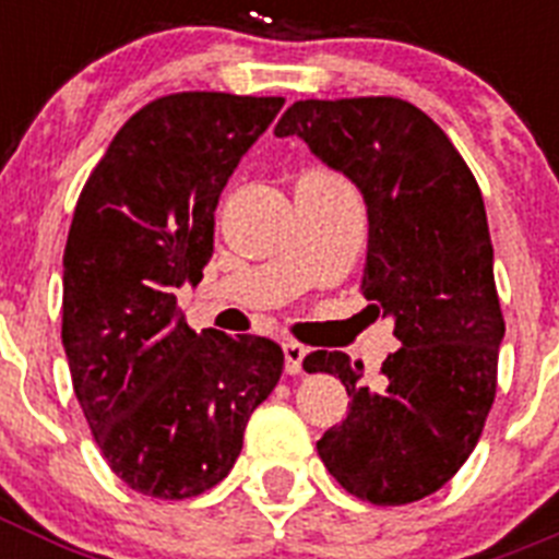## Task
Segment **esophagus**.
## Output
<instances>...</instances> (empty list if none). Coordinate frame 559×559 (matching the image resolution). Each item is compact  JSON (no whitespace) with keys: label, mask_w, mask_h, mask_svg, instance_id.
Here are the masks:
<instances>
[{"label":"esophagus","mask_w":559,"mask_h":559,"mask_svg":"<svg viewBox=\"0 0 559 559\" xmlns=\"http://www.w3.org/2000/svg\"><path fill=\"white\" fill-rule=\"evenodd\" d=\"M283 353H285V372L288 374H299L302 372V360L308 355V349L302 344H296V341H288L283 344Z\"/></svg>","instance_id":"obj_1"}]
</instances>
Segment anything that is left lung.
Returning a JSON list of instances; mask_svg holds the SVG:
<instances>
[{"label":"left lung","instance_id":"8db88e82","mask_svg":"<svg viewBox=\"0 0 559 559\" xmlns=\"http://www.w3.org/2000/svg\"><path fill=\"white\" fill-rule=\"evenodd\" d=\"M274 133L305 140L360 190V294L403 344L374 386L344 353L305 358V372L338 374L353 397L316 451L360 501H419L467 462L496 400L503 316L481 190L445 131L400 97L299 100Z\"/></svg>","mask_w":559,"mask_h":559}]
</instances>
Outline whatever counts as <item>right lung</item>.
I'll list each match as a JSON object with an SVG mask.
<instances>
[{
	"instance_id": "obj_1",
	"label": "right lung",
	"mask_w": 559,
	"mask_h": 559,
	"mask_svg": "<svg viewBox=\"0 0 559 559\" xmlns=\"http://www.w3.org/2000/svg\"><path fill=\"white\" fill-rule=\"evenodd\" d=\"M283 97L179 92L117 131L78 199L63 249L75 397L131 490L181 501L224 481L251 412L283 374L280 344L187 328L176 288L199 285L215 206Z\"/></svg>"
}]
</instances>
